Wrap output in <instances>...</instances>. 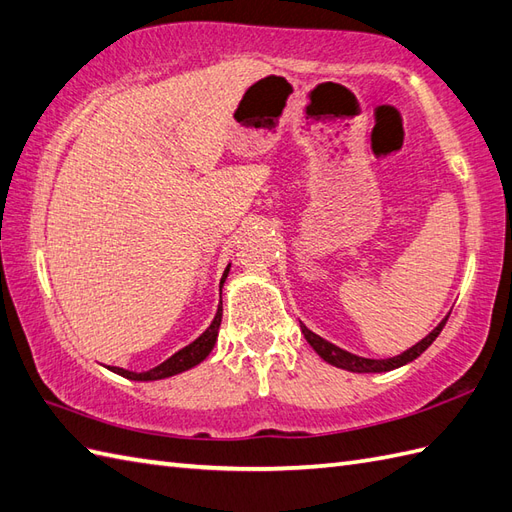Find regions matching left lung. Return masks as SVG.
Here are the masks:
<instances>
[{"label": "left lung", "mask_w": 512, "mask_h": 512, "mask_svg": "<svg viewBox=\"0 0 512 512\" xmlns=\"http://www.w3.org/2000/svg\"><path fill=\"white\" fill-rule=\"evenodd\" d=\"M449 317V315H447ZM447 317L442 320L434 331H431L425 339H420V342L412 348H407L405 352H401V355L396 357H390V359H366V357H357L352 355V352L348 350H342L339 346L326 342V339H322L320 335H315L313 331H309L304 324H300L302 333H304V339L306 342L311 344V348L320 355L326 363H331V366H337V368H344V370H350V372H388V370H394V368H401L405 366V363L414 361L416 357L423 355V352L434 344V339L440 335L442 328H445L447 324Z\"/></svg>", "instance_id": "8db88e82"}]
</instances>
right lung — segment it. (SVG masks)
<instances>
[{
    "instance_id": "1",
    "label": "right lung",
    "mask_w": 512,
    "mask_h": 512,
    "mask_svg": "<svg viewBox=\"0 0 512 512\" xmlns=\"http://www.w3.org/2000/svg\"><path fill=\"white\" fill-rule=\"evenodd\" d=\"M227 274H230V265H227L225 271H223L221 287H223V282H225ZM221 317H223V306L219 304L217 315H214V320H212V324L206 328V331H203V333L195 339V342L188 344L186 348L177 350L173 357H168L166 361H162L160 366H155V368L146 370V372H131V370H124V368H116V366L109 368V370L120 374V377H124V379H131V381H157V379L175 377V374H179V372H186V370H190V368H195L197 363H201L203 359H206V357L210 355L214 344H217Z\"/></svg>"
}]
</instances>
